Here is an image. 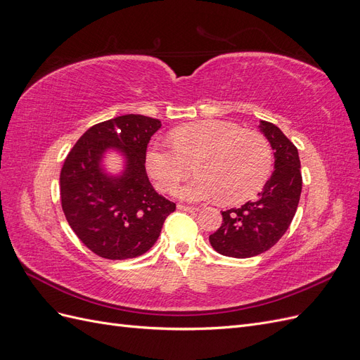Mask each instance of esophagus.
Segmentation results:
<instances>
[{
  "label": "esophagus",
  "instance_id": "obj_1",
  "mask_svg": "<svg viewBox=\"0 0 360 360\" xmlns=\"http://www.w3.org/2000/svg\"><path fill=\"white\" fill-rule=\"evenodd\" d=\"M177 209H179V210H183V212H189V213H195V212H198V210H200L198 207H192V205H183V204H179V205H177Z\"/></svg>",
  "mask_w": 360,
  "mask_h": 360
}]
</instances>
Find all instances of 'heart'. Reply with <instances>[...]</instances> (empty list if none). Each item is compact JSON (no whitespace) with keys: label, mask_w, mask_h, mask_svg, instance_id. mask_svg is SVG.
<instances>
[{"label":"heart","mask_w":360,"mask_h":360,"mask_svg":"<svg viewBox=\"0 0 360 360\" xmlns=\"http://www.w3.org/2000/svg\"><path fill=\"white\" fill-rule=\"evenodd\" d=\"M168 147L155 141L146 153V168L162 191H171L191 172L197 179L176 189L184 201L221 198L240 204L261 191L271 172L274 155L269 141L254 130L230 122L205 120L174 129Z\"/></svg>","instance_id":"1"}]
</instances>
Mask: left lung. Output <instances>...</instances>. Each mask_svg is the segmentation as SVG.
I'll list each match as a JSON object with an SVG mask.
<instances>
[{
    "mask_svg": "<svg viewBox=\"0 0 360 360\" xmlns=\"http://www.w3.org/2000/svg\"><path fill=\"white\" fill-rule=\"evenodd\" d=\"M258 127L274 150L275 171L255 201L222 212V225L209 240L225 257L250 258L266 252L285 234L299 205L302 174L296 146L275 124L261 120Z\"/></svg>",
    "mask_w": 360,
    "mask_h": 360,
    "instance_id": "left-lung-1",
    "label": "left lung"
}]
</instances>
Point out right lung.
I'll use <instances>...</instances> for the list:
<instances>
[{
    "label": "right lung",
    "mask_w": 360,
    "mask_h": 360,
    "mask_svg": "<svg viewBox=\"0 0 360 360\" xmlns=\"http://www.w3.org/2000/svg\"><path fill=\"white\" fill-rule=\"evenodd\" d=\"M156 118L126 114L94 124L78 139L60 174L64 216L79 240L106 259L146 254L159 238L176 204L151 186L146 171L150 138L160 129ZM117 153L122 171L108 173L104 158Z\"/></svg>",
    "instance_id": "obj_1"
}]
</instances>
